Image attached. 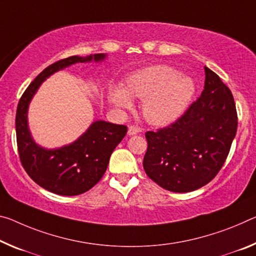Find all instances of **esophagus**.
Segmentation results:
<instances>
[{"label":"esophagus","mask_w":256,"mask_h":256,"mask_svg":"<svg viewBox=\"0 0 256 256\" xmlns=\"http://www.w3.org/2000/svg\"><path fill=\"white\" fill-rule=\"evenodd\" d=\"M140 132H141V128H138V126H134V125L130 126L128 128V136H136V134H138V133H140Z\"/></svg>","instance_id":"obj_1"}]
</instances>
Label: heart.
Instances as JSON below:
<instances>
[{"mask_svg": "<svg viewBox=\"0 0 256 256\" xmlns=\"http://www.w3.org/2000/svg\"><path fill=\"white\" fill-rule=\"evenodd\" d=\"M196 85L189 75L166 64H154L130 75L125 88L114 85L109 100L116 108L132 107V96L142 99V114L155 125H168L184 112L194 98Z\"/></svg>", "mask_w": 256, "mask_h": 256, "instance_id": "obj_1", "label": "heart"}]
</instances>
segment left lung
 <instances>
[{
  "label": "left lung",
  "instance_id": "left-lung-1",
  "mask_svg": "<svg viewBox=\"0 0 256 256\" xmlns=\"http://www.w3.org/2000/svg\"><path fill=\"white\" fill-rule=\"evenodd\" d=\"M237 124L232 93L216 72L205 67V85L200 98L170 126L146 133V173L173 192L202 188L224 164Z\"/></svg>",
  "mask_w": 256,
  "mask_h": 256
}]
</instances>
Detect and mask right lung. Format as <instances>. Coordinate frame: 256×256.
Here are the masks:
<instances>
[{
  "mask_svg": "<svg viewBox=\"0 0 256 256\" xmlns=\"http://www.w3.org/2000/svg\"><path fill=\"white\" fill-rule=\"evenodd\" d=\"M106 54L72 56L46 67L30 84L19 100L16 133L20 162L32 180L48 192L76 196L96 186L106 172L112 152L128 132L125 125L96 120L74 142L46 149L35 142L28 128L27 112L32 98L44 80L56 72L77 62H102Z\"/></svg>",
  "mask_w": 256,
  "mask_h": 256,
  "instance_id": "1",
  "label": "right lung"
}]
</instances>
